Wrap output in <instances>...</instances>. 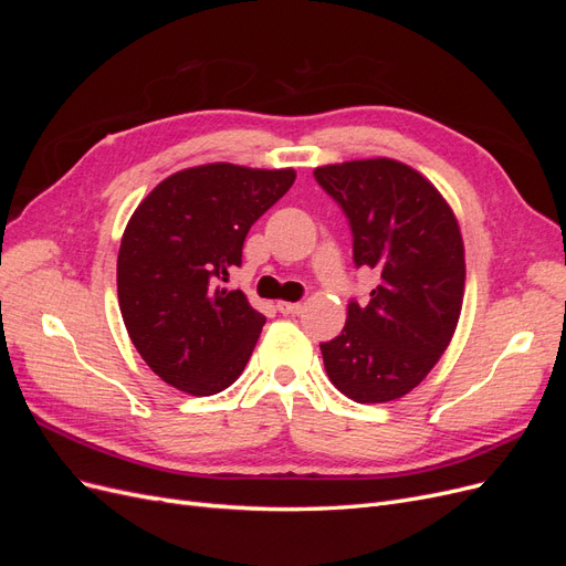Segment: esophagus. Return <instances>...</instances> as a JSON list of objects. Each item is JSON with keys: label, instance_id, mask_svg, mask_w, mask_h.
<instances>
[{"label": "esophagus", "instance_id": "esophagus-1", "mask_svg": "<svg viewBox=\"0 0 566 566\" xmlns=\"http://www.w3.org/2000/svg\"><path fill=\"white\" fill-rule=\"evenodd\" d=\"M279 312L285 314V316H295L302 312V304L300 302H279Z\"/></svg>", "mask_w": 566, "mask_h": 566}]
</instances>
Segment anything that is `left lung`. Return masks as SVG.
I'll list each match as a JSON object with an SVG mask.
<instances>
[{
  "instance_id": "8db88e82",
  "label": "left lung",
  "mask_w": 566,
  "mask_h": 566,
  "mask_svg": "<svg viewBox=\"0 0 566 566\" xmlns=\"http://www.w3.org/2000/svg\"><path fill=\"white\" fill-rule=\"evenodd\" d=\"M345 210L354 262L378 271L368 306L349 302L342 333L323 342L331 382L356 403L401 399L451 345L465 295V245L437 186L391 158L314 169Z\"/></svg>"
}]
</instances>
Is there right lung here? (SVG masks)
I'll list each match as a JSON object with an SVG mask.
<instances>
[{"instance_id": "add662e5", "label": "right lung", "mask_w": 566, "mask_h": 566, "mask_svg": "<svg viewBox=\"0 0 566 566\" xmlns=\"http://www.w3.org/2000/svg\"><path fill=\"white\" fill-rule=\"evenodd\" d=\"M295 169L210 163L169 175L139 202L117 252V302L132 345L160 380L193 397L243 373L264 316L241 290L250 227L287 193Z\"/></svg>"}]
</instances>
